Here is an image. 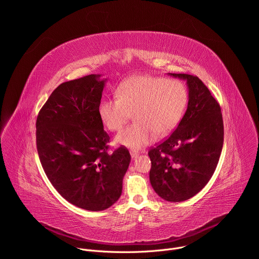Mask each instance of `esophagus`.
Wrapping results in <instances>:
<instances>
[{
	"instance_id": "obj_1",
	"label": "esophagus",
	"mask_w": 259,
	"mask_h": 259,
	"mask_svg": "<svg viewBox=\"0 0 259 259\" xmlns=\"http://www.w3.org/2000/svg\"><path fill=\"white\" fill-rule=\"evenodd\" d=\"M130 154H131L132 159H135V158H137V157L139 156V154H138L137 152H135V151H131V152H130Z\"/></svg>"
}]
</instances>
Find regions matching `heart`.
Segmentation results:
<instances>
[{
  "label": "heart",
  "instance_id": "obj_1",
  "mask_svg": "<svg viewBox=\"0 0 259 259\" xmlns=\"http://www.w3.org/2000/svg\"><path fill=\"white\" fill-rule=\"evenodd\" d=\"M189 99L181 81L149 75L126 79L117 89V97L106 98L99 105V118L110 131L120 130L133 114L135 122L115 138L119 145L132 150L165 135L180 121Z\"/></svg>",
  "mask_w": 259,
  "mask_h": 259
}]
</instances>
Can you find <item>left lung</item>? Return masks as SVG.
<instances>
[{
	"label": "left lung",
	"mask_w": 259,
	"mask_h": 259,
	"mask_svg": "<svg viewBox=\"0 0 259 259\" xmlns=\"http://www.w3.org/2000/svg\"><path fill=\"white\" fill-rule=\"evenodd\" d=\"M187 80L188 109L175 131L151 147L150 180L155 192L168 202L197 195L212 177L224 145L221 108L206 85L188 73H170Z\"/></svg>",
	"instance_id": "obj_1"
}]
</instances>
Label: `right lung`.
Instances as JSON below:
<instances>
[{"mask_svg": "<svg viewBox=\"0 0 259 259\" xmlns=\"http://www.w3.org/2000/svg\"><path fill=\"white\" fill-rule=\"evenodd\" d=\"M99 75L60 84L40 109L36 150L54 189L79 208L101 211L115 204L131 156L120 146L108 154V134L99 118L104 87Z\"/></svg>", "mask_w": 259, "mask_h": 259, "instance_id": "obj_1", "label": "right lung"}]
</instances>
